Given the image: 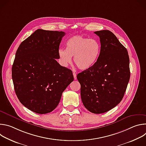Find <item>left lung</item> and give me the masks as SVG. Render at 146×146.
<instances>
[{"instance_id":"left-lung-1","label":"left lung","mask_w":146,"mask_h":146,"mask_svg":"<svg viewBox=\"0 0 146 146\" xmlns=\"http://www.w3.org/2000/svg\"><path fill=\"white\" fill-rule=\"evenodd\" d=\"M65 35L62 31L37 29L17 50L12 66L15 92L20 102L35 113L53 111L74 80L72 70L56 60Z\"/></svg>"}]
</instances>
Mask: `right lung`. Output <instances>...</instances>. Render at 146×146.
<instances>
[{"mask_svg":"<svg viewBox=\"0 0 146 146\" xmlns=\"http://www.w3.org/2000/svg\"><path fill=\"white\" fill-rule=\"evenodd\" d=\"M99 37L100 51L95 64L80 73L83 105L95 114L106 113L122 99L130 78L127 50L108 30L94 32Z\"/></svg>","mask_w":146,"mask_h":146,"instance_id":"obj_1","label":"right lung"}]
</instances>
